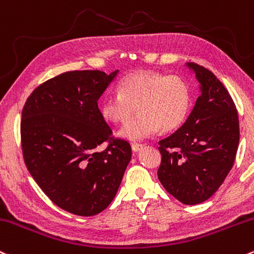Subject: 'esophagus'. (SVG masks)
<instances>
[{
    "mask_svg": "<svg viewBox=\"0 0 254 254\" xmlns=\"http://www.w3.org/2000/svg\"><path fill=\"white\" fill-rule=\"evenodd\" d=\"M143 148V144H140V143H132L131 144V149L132 152H140V150Z\"/></svg>",
    "mask_w": 254,
    "mask_h": 254,
    "instance_id": "34e87169",
    "label": "esophagus"
}]
</instances>
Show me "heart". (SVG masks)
<instances>
[{
  "instance_id": "1",
  "label": "heart",
  "mask_w": 254,
  "mask_h": 254,
  "mask_svg": "<svg viewBox=\"0 0 254 254\" xmlns=\"http://www.w3.org/2000/svg\"><path fill=\"white\" fill-rule=\"evenodd\" d=\"M191 100L190 86L182 77L138 71L123 78L118 94L102 97L100 113L106 122L122 124L136 108L139 116L128 120L118 136L138 142L152 137L158 130L170 132L180 127L190 112Z\"/></svg>"
}]
</instances>
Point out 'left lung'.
<instances>
[{
  "instance_id": "left-lung-1",
  "label": "left lung",
  "mask_w": 254,
  "mask_h": 254,
  "mask_svg": "<svg viewBox=\"0 0 254 254\" xmlns=\"http://www.w3.org/2000/svg\"><path fill=\"white\" fill-rule=\"evenodd\" d=\"M186 66L199 82L200 96L185 124L159 141L163 158L158 178L182 204L196 205L216 193L233 168L240 129L224 85L202 66Z\"/></svg>"
}]
</instances>
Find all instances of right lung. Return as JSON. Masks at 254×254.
<instances>
[{"label":"right lung","instance_id":"1","mask_svg":"<svg viewBox=\"0 0 254 254\" xmlns=\"http://www.w3.org/2000/svg\"><path fill=\"white\" fill-rule=\"evenodd\" d=\"M118 72L59 74L33 90L21 114L27 170L55 205L77 216H94L112 202L131 159L130 144L113 140L97 106Z\"/></svg>","mask_w":254,"mask_h":254}]
</instances>
